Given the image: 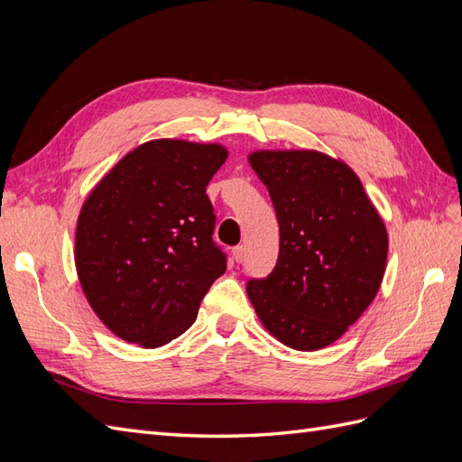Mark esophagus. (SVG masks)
I'll use <instances>...</instances> for the list:
<instances>
[{
  "instance_id": "34e87169",
  "label": "esophagus",
  "mask_w": 462,
  "mask_h": 462,
  "mask_svg": "<svg viewBox=\"0 0 462 462\" xmlns=\"http://www.w3.org/2000/svg\"><path fill=\"white\" fill-rule=\"evenodd\" d=\"M245 254H246V248H245L243 245L233 248V260H235V262H243V260H245Z\"/></svg>"
}]
</instances>
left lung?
I'll return each instance as SVG.
<instances>
[{
  "label": "left lung",
  "mask_w": 462,
  "mask_h": 462,
  "mask_svg": "<svg viewBox=\"0 0 462 462\" xmlns=\"http://www.w3.org/2000/svg\"><path fill=\"white\" fill-rule=\"evenodd\" d=\"M270 192L279 256L246 292L263 328L297 351L337 341L374 300L387 260V231L351 167L312 150L248 158Z\"/></svg>",
  "instance_id": "1"
}]
</instances>
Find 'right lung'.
<instances>
[{
    "mask_svg": "<svg viewBox=\"0 0 462 462\" xmlns=\"http://www.w3.org/2000/svg\"><path fill=\"white\" fill-rule=\"evenodd\" d=\"M219 144L150 141L129 152L80 209L75 262L82 291L121 339L156 348L185 333L227 270L206 187Z\"/></svg>",
    "mask_w": 462,
    "mask_h": 462,
    "instance_id": "right-lung-1",
    "label": "right lung"
}]
</instances>
